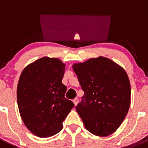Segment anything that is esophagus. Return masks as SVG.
Masks as SVG:
<instances>
[{
    "label": "esophagus",
    "mask_w": 148,
    "mask_h": 148,
    "mask_svg": "<svg viewBox=\"0 0 148 148\" xmlns=\"http://www.w3.org/2000/svg\"><path fill=\"white\" fill-rule=\"evenodd\" d=\"M73 103H74V105H75V106H76L77 104H78V99H73Z\"/></svg>",
    "instance_id": "obj_1"
}]
</instances>
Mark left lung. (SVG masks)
Wrapping results in <instances>:
<instances>
[{"label":"left lung","instance_id":"8db88e82","mask_svg":"<svg viewBox=\"0 0 148 148\" xmlns=\"http://www.w3.org/2000/svg\"><path fill=\"white\" fill-rule=\"evenodd\" d=\"M73 69L84 95L76 110L89 132L98 136L114 133L130 104V84L125 70L100 56L76 63Z\"/></svg>","mask_w":148,"mask_h":148}]
</instances>
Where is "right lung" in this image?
Instances as JSON below:
<instances>
[{"label":"right lung","mask_w":148,"mask_h":148,"mask_svg":"<svg viewBox=\"0 0 148 148\" xmlns=\"http://www.w3.org/2000/svg\"><path fill=\"white\" fill-rule=\"evenodd\" d=\"M65 64L58 58L43 57L26 66L17 87L21 117L31 133L50 137L61 131L62 123L74 107L64 97L62 84Z\"/></svg>","instance_id":"1"}]
</instances>
